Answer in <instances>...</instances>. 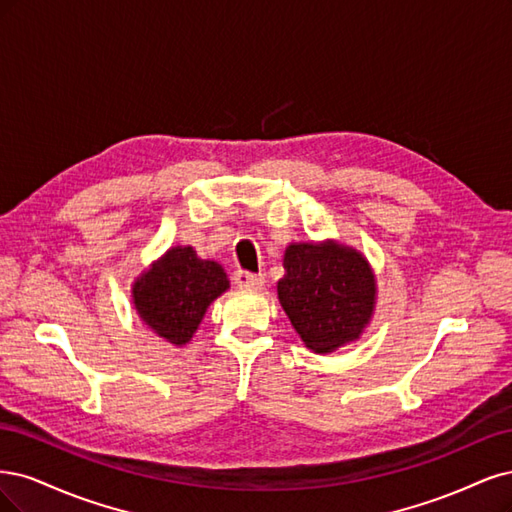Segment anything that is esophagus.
<instances>
[{
  "instance_id": "1",
  "label": "esophagus",
  "mask_w": 512,
  "mask_h": 512,
  "mask_svg": "<svg viewBox=\"0 0 512 512\" xmlns=\"http://www.w3.org/2000/svg\"><path fill=\"white\" fill-rule=\"evenodd\" d=\"M234 283L240 289H246V291H259V289H263V283H266V278H263L261 274H251V272L238 270L234 274Z\"/></svg>"
}]
</instances>
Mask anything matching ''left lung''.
Wrapping results in <instances>:
<instances>
[{
    "label": "left lung",
    "instance_id": "1",
    "mask_svg": "<svg viewBox=\"0 0 512 512\" xmlns=\"http://www.w3.org/2000/svg\"><path fill=\"white\" fill-rule=\"evenodd\" d=\"M278 302L312 353H334L366 332L376 310V274L368 259L338 240L291 242Z\"/></svg>",
    "mask_w": 512,
    "mask_h": 512
}]
</instances>
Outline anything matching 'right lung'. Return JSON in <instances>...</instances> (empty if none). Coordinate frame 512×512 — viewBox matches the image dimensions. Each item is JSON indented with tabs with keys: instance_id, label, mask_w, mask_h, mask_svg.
I'll use <instances>...</instances> for the list:
<instances>
[{
	"instance_id": "1",
	"label": "right lung",
	"mask_w": 512,
	"mask_h": 512,
	"mask_svg": "<svg viewBox=\"0 0 512 512\" xmlns=\"http://www.w3.org/2000/svg\"><path fill=\"white\" fill-rule=\"evenodd\" d=\"M229 289L219 261L197 257L193 246H172L131 283V302L142 323L174 346H185L208 306Z\"/></svg>"
}]
</instances>
